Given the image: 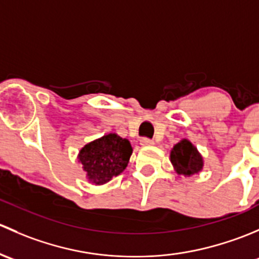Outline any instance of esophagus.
Masks as SVG:
<instances>
[{"label":"esophagus","mask_w":259,"mask_h":259,"mask_svg":"<svg viewBox=\"0 0 259 259\" xmlns=\"http://www.w3.org/2000/svg\"><path fill=\"white\" fill-rule=\"evenodd\" d=\"M140 143L142 146H152V145H154V142L152 140H149V138H141V141H140Z\"/></svg>","instance_id":"1"}]
</instances>
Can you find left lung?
<instances>
[{
  "label": "left lung",
  "mask_w": 259,
  "mask_h": 259,
  "mask_svg": "<svg viewBox=\"0 0 259 259\" xmlns=\"http://www.w3.org/2000/svg\"><path fill=\"white\" fill-rule=\"evenodd\" d=\"M169 158L176 172L186 177L197 175L203 168V157L201 156L198 149L186 138L173 146Z\"/></svg>",
  "instance_id": "8db88e82"
}]
</instances>
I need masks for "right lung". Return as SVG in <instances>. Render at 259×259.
<instances>
[{
	"instance_id": "right-lung-1",
	"label": "right lung",
	"mask_w": 259,
	"mask_h": 259,
	"mask_svg": "<svg viewBox=\"0 0 259 259\" xmlns=\"http://www.w3.org/2000/svg\"><path fill=\"white\" fill-rule=\"evenodd\" d=\"M132 151L128 140L110 133L87 143L81 148L77 158L89 182L101 186L126 169Z\"/></svg>"
}]
</instances>
